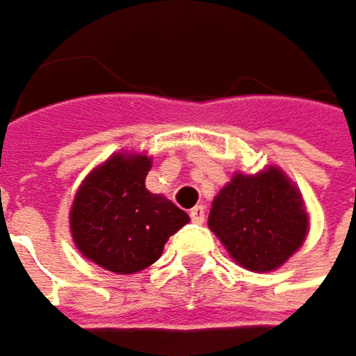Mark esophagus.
I'll return each instance as SVG.
<instances>
[{
    "label": "esophagus",
    "mask_w": 356,
    "mask_h": 356,
    "mask_svg": "<svg viewBox=\"0 0 356 356\" xmlns=\"http://www.w3.org/2000/svg\"><path fill=\"white\" fill-rule=\"evenodd\" d=\"M190 218H192V222H196V225L205 222V207H203V205H196V207L190 211Z\"/></svg>",
    "instance_id": "esophagus-1"
}]
</instances>
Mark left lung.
<instances>
[{
  "label": "left lung",
  "instance_id": "1",
  "mask_svg": "<svg viewBox=\"0 0 356 356\" xmlns=\"http://www.w3.org/2000/svg\"><path fill=\"white\" fill-rule=\"evenodd\" d=\"M207 225L242 268L270 273L302 246L309 216L298 188L281 168L268 166L233 175L213 199Z\"/></svg>",
  "mask_w": 356,
  "mask_h": 356
}]
</instances>
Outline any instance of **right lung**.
<instances>
[{"label":"right lung","mask_w":356,"mask_h":356,"mask_svg":"<svg viewBox=\"0 0 356 356\" xmlns=\"http://www.w3.org/2000/svg\"><path fill=\"white\" fill-rule=\"evenodd\" d=\"M151 157L116 153L81 181L71 207L73 242L86 259L116 275H134L160 259L190 216L147 190Z\"/></svg>","instance_id":"add662e5"}]
</instances>
